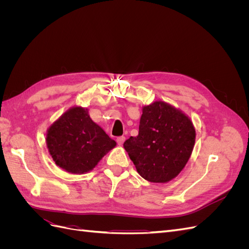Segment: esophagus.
Wrapping results in <instances>:
<instances>
[{"mask_svg": "<svg viewBox=\"0 0 249 249\" xmlns=\"http://www.w3.org/2000/svg\"><path fill=\"white\" fill-rule=\"evenodd\" d=\"M124 140H125V137L124 136H119V137H117V139H116V141H117V143L119 145H122L123 143L124 142Z\"/></svg>", "mask_w": 249, "mask_h": 249, "instance_id": "34e87169", "label": "esophagus"}]
</instances>
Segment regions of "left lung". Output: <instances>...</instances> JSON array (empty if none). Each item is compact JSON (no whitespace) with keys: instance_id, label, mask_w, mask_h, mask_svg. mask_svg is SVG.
Listing matches in <instances>:
<instances>
[{"instance_id":"obj_1","label":"left lung","mask_w":249,"mask_h":249,"mask_svg":"<svg viewBox=\"0 0 249 249\" xmlns=\"http://www.w3.org/2000/svg\"><path fill=\"white\" fill-rule=\"evenodd\" d=\"M194 143L190 118L166 103L155 102L143 107L139 133L124 147L143 178L167 183L185 167Z\"/></svg>"}]
</instances>
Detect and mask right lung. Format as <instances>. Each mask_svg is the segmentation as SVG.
Instances as JSON below:
<instances>
[{
	"label": "right lung",
	"mask_w": 249,
	"mask_h": 249,
	"mask_svg": "<svg viewBox=\"0 0 249 249\" xmlns=\"http://www.w3.org/2000/svg\"><path fill=\"white\" fill-rule=\"evenodd\" d=\"M47 145L59 167L81 175L94 168L116 142L92 122L87 109L74 107L50 126Z\"/></svg>",
	"instance_id": "1"
}]
</instances>
